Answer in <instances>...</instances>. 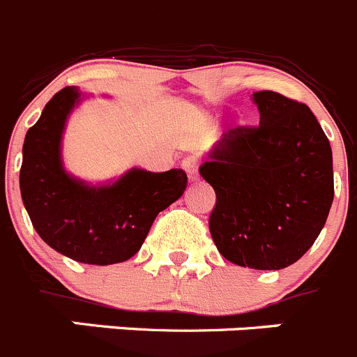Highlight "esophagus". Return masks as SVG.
I'll return each mask as SVG.
<instances>
[{"mask_svg":"<svg viewBox=\"0 0 357 357\" xmlns=\"http://www.w3.org/2000/svg\"><path fill=\"white\" fill-rule=\"evenodd\" d=\"M182 168H184V172L188 173L189 181L195 182L198 181V159L192 155L189 157H184V161H182Z\"/></svg>","mask_w":357,"mask_h":357,"instance_id":"obj_1","label":"esophagus"}]
</instances>
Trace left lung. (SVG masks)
Instances as JSON below:
<instances>
[{"label":"left lung","instance_id":"8db88e82","mask_svg":"<svg viewBox=\"0 0 357 357\" xmlns=\"http://www.w3.org/2000/svg\"><path fill=\"white\" fill-rule=\"evenodd\" d=\"M258 126L223 134L200 166L214 188L208 230L228 261L292 266L312 248L335 196L333 152L315 114L278 91H255Z\"/></svg>","mask_w":357,"mask_h":357}]
</instances>
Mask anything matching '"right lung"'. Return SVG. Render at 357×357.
I'll use <instances>...</instances> for the list:
<instances>
[{"label": "right lung", "mask_w": 357, "mask_h": 357, "mask_svg": "<svg viewBox=\"0 0 357 357\" xmlns=\"http://www.w3.org/2000/svg\"><path fill=\"white\" fill-rule=\"evenodd\" d=\"M79 102L67 86L45 104L26 132L19 175L31 225L52 250L83 264L109 266L138 253L153 219L185 191L182 169H130L111 185L91 188L67 175L60 142L65 120Z\"/></svg>", "instance_id": "add662e5"}]
</instances>
